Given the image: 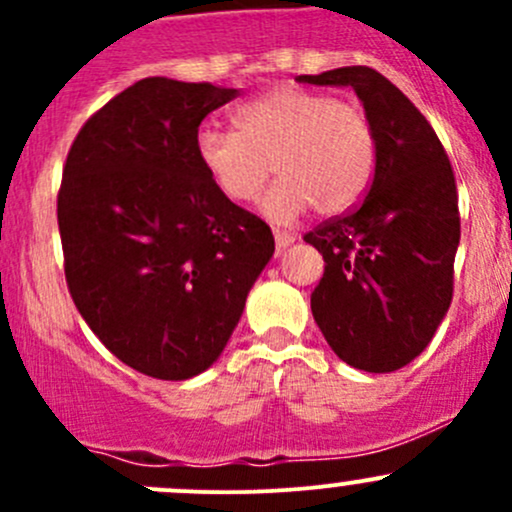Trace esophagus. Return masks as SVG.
I'll return each instance as SVG.
<instances>
[{
  "label": "esophagus",
  "mask_w": 512,
  "mask_h": 512,
  "mask_svg": "<svg viewBox=\"0 0 512 512\" xmlns=\"http://www.w3.org/2000/svg\"><path fill=\"white\" fill-rule=\"evenodd\" d=\"M297 240V235L294 232H285V230H275V242H277V250H282V247L292 245V242Z\"/></svg>",
  "instance_id": "obj_1"
}]
</instances>
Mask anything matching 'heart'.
<instances>
[{"mask_svg":"<svg viewBox=\"0 0 512 512\" xmlns=\"http://www.w3.org/2000/svg\"><path fill=\"white\" fill-rule=\"evenodd\" d=\"M235 131L203 128L198 158L232 203H252L275 170L267 193L272 220H294L314 205L322 215L354 208L376 163L369 113L349 98L322 91L275 89L232 113Z\"/></svg>","mask_w":512,"mask_h":512,"instance_id":"heart-1","label":"heart"}]
</instances>
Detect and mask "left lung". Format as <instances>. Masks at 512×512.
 I'll list each match as a JSON object with an SVG mask.
<instances>
[{"mask_svg": "<svg viewBox=\"0 0 512 512\" xmlns=\"http://www.w3.org/2000/svg\"><path fill=\"white\" fill-rule=\"evenodd\" d=\"M297 81L352 86L376 136L364 200L304 235L324 257L314 322L354 369L396 371L428 347L451 307L461 240L451 160L426 116L379 71L342 66Z\"/></svg>", "mask_w": 512, "mask_h": 512, "instance_id": "1", "label": "left lung"}]
</instances>
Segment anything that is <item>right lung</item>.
<instances>
[{
    "label": "right lung",
    "mask_w": 512,
    "mask_h": 512,
    "mask_svg": "<svg viewBox=\"0 0 512 512\" xmlns=\"http://www.w3.org/2000/svg\"><path fill=\"white\" fill-rule=\"evenodd\" d=\"M235 89L151 76L101 106L64 163L59 218L71 299L113 356L183 381L208 369L275 252L270 225L227 200L198 128Z\"/></svg>",
    "instance_id": "right-lung-1"
}]
</instances>
